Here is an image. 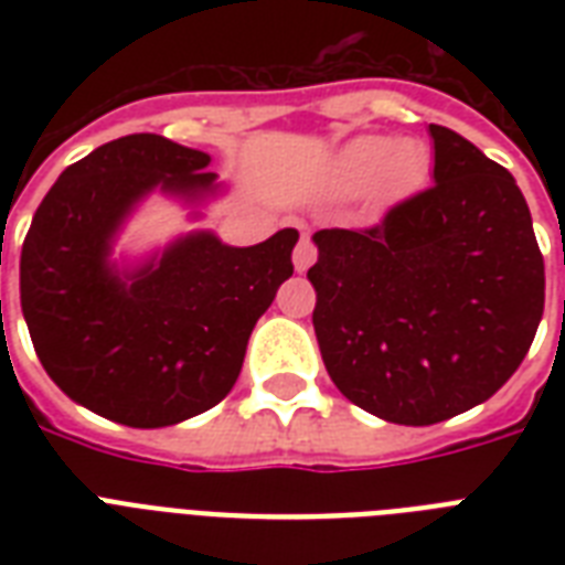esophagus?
Instances as JSON below:
<instances>
[{
    "label": "esophagus",
    "mask_w": 565,
    "mask_h": 565,
    "mask_svg": "<svg viewBox=\"0 0 565 565\" xmlns=\"http://www.w3.org/2000/svg\"><path fill=\"white\" fill-rule=\"evenodd\" d=\"M313 260H317V246H313V239L301 237L299 246H296V252H292V264H296V269H299V273H305V269H310V266H313Z\"/></svg>",
    "instance_id": "esophagus-1"
}]
</instances>
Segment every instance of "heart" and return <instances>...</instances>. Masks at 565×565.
<instances>
[{"label": "heart", "instance_id": "1", "mask_svg": "<svg viewBox=\"0 0 565 565\" xmlns=\"http://www.w3.org/2000/svg\"><path fill=\"white\" fill-rule=\"evenodd\" d=\"M425 170V149L419 143H393L386 137H361L337 158V181L343 190H363L381 175L386 188H404Z\"/></svg>", "mask_w": 565, "mask_h": 565}]
</instances>
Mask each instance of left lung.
Returning a JSON list of instances; mask_svg holds the SVG:
<instances>
[{"instance_id": "left-lung-1", "label": "left lung", "mask_w": 565, "mask_h": 565, "mask_svg": "<svg viewBox=\"0 0 565 565\" xmlns=\"http://www.w3.org/2000/svg\"><path fill=\"white\" fill-rule=\"evenodd\" d=\"M434 184L366 228L313 234V331L337 390L398 425L487 402L525 361L545 264L522 190L451 128L430 126Z\"/></svg>"}]
</instances>
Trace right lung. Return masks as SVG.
I'll return each mask as SVG.
<instances>
[{"label": "right lung", "instance_id": "right-lung-1", "mask_svg": "<svg viewBox=\"0 0 565 565\" xmlns=\"http://www.w3.org/2000/svg\"><path fill=\"white\" fill-rule=\"evenodd\" d=\"M207 163L161 135L110 140L61 172L22 239L20 305L43 370L119 425L163 428L220 404L292 275L296 228L248 248L202 231L128 281L110 269V237L131 204L152 188L207 193Z\"/></svg>", "mask_w": 565, "mask_h": 565}]
</instances>
